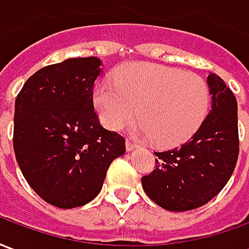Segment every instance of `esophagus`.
I'll return each mask as SVG.
<instances>
[{
    "mask_svg": "<svg viewBox=\"0 0 249 249\" xmlns=\"http://www.w3.org/2000/svg\"><path fill=\"white\" fill-rule=\"evenodd\" d=\"M125 146H126V151L130 152V151H133V149H136V148H137V144L132 142L130 140H126V141H125Z\"/></svg>",
    "mask_w": 249,
    "mask_h": 249,
    "instance_id": "esophagus-1",
    "label": "esophagus"
}]
</instances>
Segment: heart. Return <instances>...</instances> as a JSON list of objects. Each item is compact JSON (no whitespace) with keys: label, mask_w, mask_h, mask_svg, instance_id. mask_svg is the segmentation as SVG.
I'll return each instance as SVG.
<instances>
[{"label":"heart","mask_w":249,"mask_h":249,"mask_svg":"<svg viewBox=\"0 0 249 249\" xmlns=\"http://www.w3.org/2000/svg\"><path fill=\"white\" fill-rule=\"evenodd\" d=\"M208 105L203 77L153 64L124 66L113 84L104 82L94 92V107L104 124L123 129L137 113L142 132L159 146L189 139L203 123Z\"/></svg>","instance_id":"heart-1"}]
</instances>
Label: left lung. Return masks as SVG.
Listing matches in <instances>:
<instances>
[{
  "label": "left lung",
  "mask_w": 249,
  "mask_h": 249,
  "mask_svg": "<svg viewBox=\"0 0 249 249\" xmlns=\"http://www.w3.org/2000/svg\"><path fill=\"white\" fill-rule=\"evenodd\" d=\"M211 110L183 145L155 152L156 169L141 178L148 197L167 211L184 212L211 201L225 187L239 156L237 101L225 82L207 78Z\"/></svg>",
  "instance_id": "left-lung-1"
}]
</instances>
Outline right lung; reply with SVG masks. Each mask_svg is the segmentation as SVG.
I'll use <instances>...</instances> for the list:
<instances>
[{
	"mask_svg": "<svg viewBox=\"0 0 249 249\" xmlns=\"http://www.w3.org/2000/svg\"><path fill=\"white\" fill-rule=\"evenodd\" d=\"M97 57L68 58L28 78L14 104L13 146L35 192L62 209L85 205L103 188L110 162L125 153V139L100 124L93 85Z\"/></svg>",
	"mask_w": 249,
	"mask_h": 249,
	"instance_id": "add662e5",
	"label": "right lung"
}]
</instances>
